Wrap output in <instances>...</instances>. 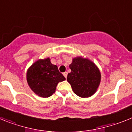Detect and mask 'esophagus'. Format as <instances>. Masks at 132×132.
Listing matches in <instances>:
<instances>
[{"label":"esophagus","instance_id":"esophagus-1","mask_svg":"<svg viewBox=\"0 0 132 132\" xmlns=\"http://www.w3.org/2000/svg\"><path fill=\"white\" fill-rule=\"evenodd\" d=\"M63 75L66 79H67V72H64L63 73Z\"/></svg>","mask_w":132,"mask_h":132}]
</instances>
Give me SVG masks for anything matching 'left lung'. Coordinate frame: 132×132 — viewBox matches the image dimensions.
Returning <instances> with one entry per match:
<instances>
[{"label":"left lung","mask_w":132,"mask_h":132,"mask_svg":"<svg viewBox=\"0 0 132 132\" xmlns=\"http://www.w3.org/2000/svg\"><path fill=\"white\" fill-rule=\"evenodd\" d=\"M69 68L71 72L67 79L75 94L82 98L92 96L101 82V72L96 65L88 59L77 57L73 59Z\"/></svg>","instance_id":"8db88e82"}]
</instances>
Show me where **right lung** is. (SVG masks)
<instances>
[{"label": "right lung", "mask_w": 132, "mask_h": 132, "mask_svg": "<svg viewBox=\"0 0 132 132\" xmlns=\"http://www.w3.org/2000/svg\"><path fill=\"white\" fill-rule=\"evenodd\" d=\"M26 77L31 89L44 98L52 96L58 82L65 80L57 67L50 62L49 58L34 63L28 70Z\"/></svg>", "instance_id": "right-lung-1"}]
</instances>
